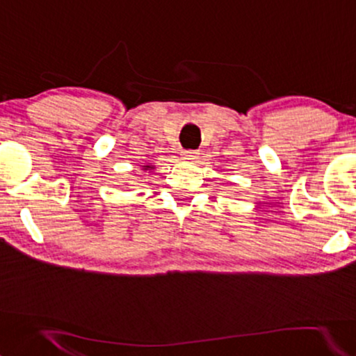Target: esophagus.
Wrapping results in <instances>:
<instances>
[{
	"label": "esophagus",
	"instance_id": "esophagus-1",
	"mask_svg": "<svg viewBox=\"0 0 356 356\" xmlns=\"http://www.w3.org/2000/svg\"><path fill=\"white\" fill-rule=\"evenodd\" d=\"M181 156H183V160L195 161V160H198L200 153L196 152V150H183V152H181Z\"/></svg>",
	"mask_w": 356,
	"mask_h": 356
}]
</instances>
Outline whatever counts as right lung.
I'll use <instances>...</instances> for the list:
<instances>
[{
	"label": "right lung",
	"mask_w": 356,
	"mask_h": 356,
	"mask_svg": "<svg viewBox=\"0 0 356 356\" xmlns=\"http://www.w3.org/2000/svg\"><path fill=\"white\" fill-rule=\"evenodd\" d=\"M148 168H153V166H150V165H147V166H145V170H148Z\"/></svg>",
	"instance_id": "add662e5"
}]
</instances>
